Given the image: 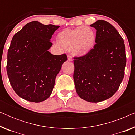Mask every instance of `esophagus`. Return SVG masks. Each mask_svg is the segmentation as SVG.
<instances>
[{
    "instance_id": "obj_1",
    "label": "esophagus",
    "mask_w": 135,
    "mask_h": 135,
    "mask_svg": "<svg viewBox=\"0 0 135 135\" xmlns=\"http://www.w3.org/2000/svg\"><path fill=\"white\" fill-rule=\"evenodd\" d=\"M68 60L69 61H72L73 60L71 56H70V55H68Z\"/></svg>"
}]
</instances>
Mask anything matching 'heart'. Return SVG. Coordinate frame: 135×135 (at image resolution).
<instances>
[{
	"label": "heart",
	"mask_w": 135,
	"mask_h": 135,
	"mask_svg": "<svg viewBox=\"0 0 135 135\" xmlns=\"http://www.w3.org/2000/svg\"><path fill=\"white\" fill-rule=\"evenodd\" d=\"M56 39L61 47L69 50L74 56L82 57L93 49L96 34L90 27L81 26L74 29H64L57 34Z\"/></svg>",
	"instance_id": "heart-1"
}]
</instances>
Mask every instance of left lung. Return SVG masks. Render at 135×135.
Segmentation results:
<instances>
[{"label":"left lung","instance_id":"1","mask_svg":"<svg viewBox=\"0 0 135 135\" xmlns=\"http://www.w3.org/2000/svg\"><path fill=\"white\" fill-rule=\"evenodd\" d=\"M90 26L97 30V44L85 56L74 58L73 77L77 95L88 102L98 103L117 91L127 60L124 41L113 26L102 20Z\"/></svg>","mask_w":135,"mask_h":135}]
</instances>
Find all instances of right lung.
Wrapping results in <instances>:
<instances>
[{
	"mask_svg": "<svg viewBox=\"0 0 135 135\" xmlns=\"http://www.w3.org/2000/svg\"><path fill=\"white\" fill-rule=\"evenodd\" d=\"M60 27L37 21L27 23L13 37L7 54V72L15 93L26 100L40 103L49 98L66 54L49 52L51 36Z\"/></svg>",
	"mask_w": 135,
	"mask_h": 135,
	"instance_id": "1",
	"label": "right lung"
}]
</instances>
